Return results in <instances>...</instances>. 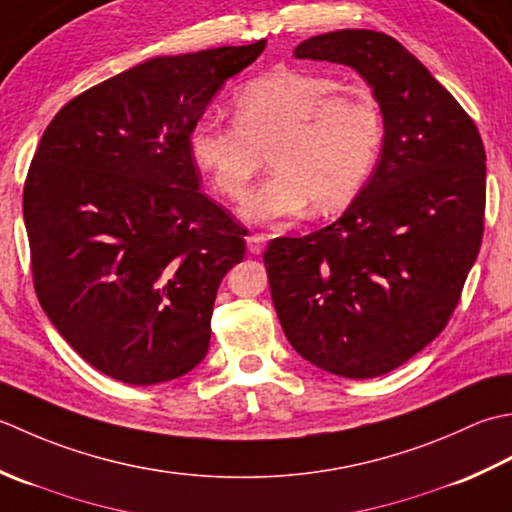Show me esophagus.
I'll use <instances>...</instances> for the list:
<instances>
[{
  "label": "esophagus",
  "mask_w": 512,
  "mask_h": 512,
  "mask_svg": "<svg viewBox=\"0 0 512 512\" xmlns=\"http://www.w3.org/2000/svg\"><path fill=\"white\" fill-rule=\"evenodd\" d=\"M265 245H267V236L265 234H249L247 236V249H249V252H252V254H263L265 252Z\"/></svg>",
  "instance_id": "34e87169"
}]
</instances>
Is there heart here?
Instances as JSON below:
<instances>
[{
    "label": "heart",
    "instance_id": "b5f03b06",
    "mask_svg": "<svg viewBox=\"0 0 512 512\" xmlns=\"http://www.w3.org/2000/svg\"><path fill=\"white\" fill-rule=\"evenodd\" d=\"M234 121L203 117L190 154L212 187L241 201L267 152L274 174L243 207L252 221L289 218L311 203L333 214L360 194L384 141L380 101L360 83L278 68L249 79L232 99Z\"/></svg>",
    "mask_w": 512,
    "mask_h": 512
}]
</instances>
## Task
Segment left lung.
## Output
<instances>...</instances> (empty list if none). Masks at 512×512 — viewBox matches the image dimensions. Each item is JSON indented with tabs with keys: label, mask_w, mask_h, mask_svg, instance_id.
<instances>
[{
	"label": "left lung",
	"mask_w": 512,
	"mask_h": 512,
	"mask_svg": "<svg viewBox=\"0 0 512 512\" xmlns=\"http://www.w3.org/2000/svg\"><path fill=\"white\" fill-rule=\"evenodd\" d=\"M294 57L358 70L380 101L384 141L338 221L267 245L271 300L302 358L342 378H378L440 336L460 302L484 234V143L389 35L336 30L302 41Z\"/></svg>",
	"instance_id": "8db88e82"
}]
</instances>
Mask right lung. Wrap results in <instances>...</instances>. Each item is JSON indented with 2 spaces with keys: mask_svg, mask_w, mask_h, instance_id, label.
Here are the masks:
<instances>
[{
  "mask_svg": "<svg viewBox=\"0 0 512 512\" xmlns=\"http://www.w3.org/2000/svg\"><path fill=\"white\" fill-rule=\"evenodd\" d=\"M265 39L154 57L68 101L39 141L24 221L41 309L79 356L150 387L205 358L245 229L201 187L190 132Z\"/></svg>",
  "mask_w": 512,
  "mask_h": 512,
  "instance_id": "obj_1",
  "label": "right lung"
}]
</instances>
